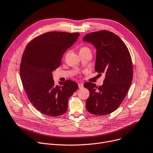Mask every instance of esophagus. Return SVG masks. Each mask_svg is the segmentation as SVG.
Returning a JSON list of instances; mask_svg holds the SVG:
<instances>
[{
  "mask_svg": "<svg viewBox=\"0 0 153 153\" xmlns=\"http://www.w3.org/2000/svg\"><path fill=\"white\" fill-rule=\"evenodd\" d=\"M78 88H80V89L83 88V85L82 83H78Z\"/></svg>",
  "mask_w": 153,
  "mask_h": 153,
  "instance_id": "1",
  "label": "esophagus"
}]
</instances>
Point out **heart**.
Here are the masks:
<instances>
[{
    "label": "heart",
    "instance_id": "heart-1",
    "mask_svg": "<svg viewBox=\"0 0 153 153\" xmlns=\"http://www.w3.org/2000/svg\"><path fill=\"white\" fill-rule=\"evenodd\" d=\"M89 50L88 47H86V46H83V47H82V48L80 49V50Z\"/></svg>",
    "mask_w": 153,
    "mask_h": 153
}]
</instances>
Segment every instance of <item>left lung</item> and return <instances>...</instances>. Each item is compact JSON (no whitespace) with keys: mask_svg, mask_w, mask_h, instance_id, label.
I'll use <instances>...</instances> for the list:
<instances>
[{"mask_svg":"<svg viewBox=\"0 0 153 153\" xmlns=\"http://www.w3.org/2000/svg\"><path fill=\"white\" fill-rule=\"evenodd\" d=\"M83 41L97 49L95 70L105 78L99 88L91 82L84 86L89 91L86 102L88 112L108 114L119 107L126 96L133 78L132 58L126 44L114 33L100 30L86 34Z\"/></svg>","mask_w":153,"mask_h":153,"instance_id":"left-lung-1","label":"left lung"}]
</instances>
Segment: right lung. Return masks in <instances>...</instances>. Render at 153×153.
I'll use <instances>...</instances> for the list:
<instances>
[{
  "instance_id": "right-lung-1",
  "label": "right lung",
  "mask_w": 153,
  "mask_h": 153,
  "mask_svg": "<svg viewBox=\"0 0 153 153\" xmlns=\"http://www.w3.org/2000/svg\"><path fill=\"white\" fill-rule=\"evenodd\" d=\"M79 36V32H46L32 39L23 53L19 68L23 87L33 106L45 115L64 114L69 97L78 89L71 80L56 86L52 72L60 66L64 53Z\"/></svg>"
}]
</instances>
